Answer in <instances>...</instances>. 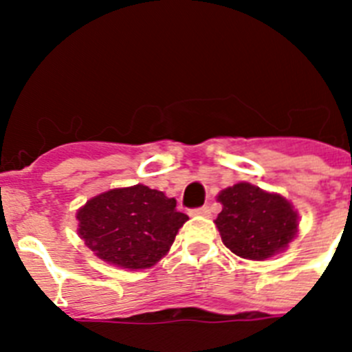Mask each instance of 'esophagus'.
<instances>
[{
	"label": "esophagus",
	"instance_id": "esophagus-1",
	"mask_svg": "<svg viewBox=\"0 0 352 352\" xmlns=\"http://www.w3.org/2000/svg\"><path fill=\"white\" fill-rule=\"evenodd\" d=\"M211 211L208 206H201V208H194V210H190V214H194V217H208Z\"/></svg>",
	"mask_w": 352,
	"mask_h": 352
}]
</instances>
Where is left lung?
I'll use <instances>...</instances> for the list:
<instances>
[{
  "label": "left lung",
  "instance_id": "1",
  "mask_svg": "<svg viewBox=\"0 0 352 352\" xmlns=\"http://www.w3.org/2000/svg\"><path fill=\"white\" fill-rule=\"evenodd\" d=\"M222 211L214 223L222 241L243 259L263 261L285 250L298 232V211L287 199L236 183L219 194Z\"/></svg>",
  "mask_w": 352,
  "mask_h": 352
}]
</instances>
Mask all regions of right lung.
<instances>
[{
    "instance_id": "1",
    "label": "right lung",
    "mask_w": 352,
    "mask_h": 352,
    "mask_svg": "<svg viewBox=\"0 0 352 352\" xmlns=\"http://www.w3.org/2000/svg\"><path fill=\"white\" fill-rule=\"evenodd\" d=\"M79 236L98 259L126 270L151 268L188 220L176 199L144 185L113 188L77 211Z\"/></svg>"
}]
</instances>
